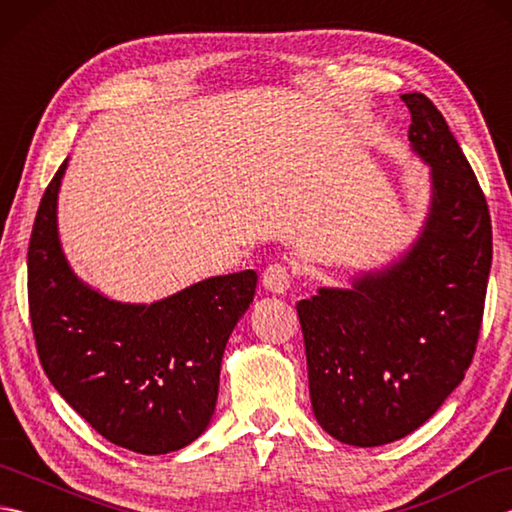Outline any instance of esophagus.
I'll return each mask as SVG.
<instances>
[{
    "instance_id": "34e87169",
    "label": "esophagus",
    "mask_w": 512,
    "mask_h": 512,
    "mask_svg": "<svg viewBox=\"0 0 512 512\" xmlns=\"http://www.w3.org/2000/svg\"><path fill=\"white\" fill-rule=\"evenodd\" d=\"M262 284L268 292L273 295H286L292 286V273L286 264H270L264 275H262Z\"/></svg>"
}]
</instances>
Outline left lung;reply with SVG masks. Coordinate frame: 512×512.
<instances>
[{"label":"left lung","mask_w":512,"mask_h":512,"mask_svg":"<svg viewBox=\"0 0 512 512\" xmlns=\"http://www.w3.org/2000/svg\"><path fill=\"white\" fill-rule=\"evenodd\" d=\"M409 140L431 167L416 242L350 288L297 303L317 422L339 442L380 447L427 422L469 369L480 336L493 228L480 182L427 96H400Z\"/></svg>","instance_id":"8db88e82"}]
</instances>
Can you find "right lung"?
Returning <instances> with one entry per match:
<instances>
[{
  "mask_svg": "<svg viewBox=\"0 0 512 512\" xmlns=\"http://www.w3.org/2000/svg\"><path fill=\"white\" fill-rule=\"evenodd\" d=\"M59 171L28 246V306L43 372L118 447L162 455L213 418L224 347L255 297L257 273L211 277L149 303H121L72 273L57 228Z\"/></svg>",
  "mask_w": 512,
  "mask_h": 512,
  "instance_id": "obj_1",
  "label": "right lung"
}]
</instances>
